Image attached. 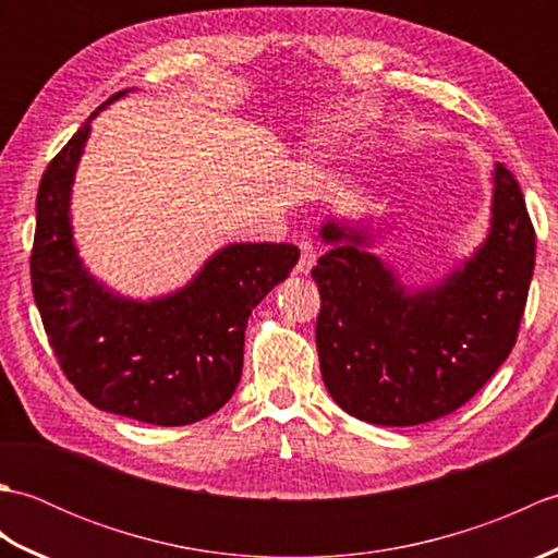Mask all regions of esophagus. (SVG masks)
Listing matches in <instances>:
<instances>
[{
    "instance_id": "1",
    "label": "esophagus",
    "mask_w": 558,
    "mask_h": 558,
    "mask_svg": "<svg viewBox=\"0 0 558 558\" xmlns=\"http://www.w3.org/2000/svg\"><path fill=\"white\" fill-rule=\"evenodd\" d=\"M300 252H302V254H300V260H298V272H302V276H306V272H310V270L314 268V264H316L314 244L302 240V242H300Z\"/></svg>"
}]
</instances>
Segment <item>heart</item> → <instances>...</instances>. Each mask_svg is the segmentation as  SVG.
Wrapping results in <instances>:
<instances>
[{"mask_svg":"<svg viewBox=\"0 0 558 558\" xmlns=\"http://www.w3.org/2000/svg\"><path fill=\"white\" fill-rule=\"evenodd\" d=\"M376 120V112L366 102L350 100L328 110L314 129V141L310 146L312 160H328L336 153L348 148L350 141L364 134Z\"/></svg>","mask_w":558,"mask_h":558,"instance_id":"b5f03b06","label":"heart"}]
</instances>
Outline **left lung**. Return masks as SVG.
I'll return each mask as SVG.
<instances>
[{"label":"left lung","mask_w":558,"mask_h":558,"mask_svg":"<svg viewBox=\"0 0 558 558\" xmlns=\"http://www.w3.org/2000/svg\"><path fill=\"white\" fill-rule=\"evenodd\" d=\"M492 184L484 242L424 288H405L372 254L366 225H322L328 252L312 270L322 294L318 362L330 398L352 417L381 426L446 417L511 354L535 270V230L501 162Z\"/></svg>","instance_id":"1"}]
</instances>
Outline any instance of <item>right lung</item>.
<instances>
[{
	"mask_svg": "<svg viewBox=\"0 0 558 558\" xmlns=\"http://www.w3.org/2000/svg\"><path fill=\"white\" fill-rule=\"evenodd\" d=\"M93 112L47 165L35 201L33 298L59 366L98 410L182 426L218 412L242 376L254 306L290 276L292 244L240 242L213 254L184 288L153 300L110 290L83 266L71 228V186Z\"/></svg>",
	"mask_w": 558,
	"mask_h": 558,
	"instance_id": "right-lung-1",
	"label": "right lung"
}]
</instances>
